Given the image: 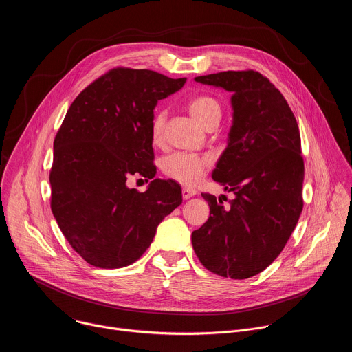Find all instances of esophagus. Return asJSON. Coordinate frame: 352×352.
I'll use <instances>...</instances> for the list:
<instances>
[{"instance_id": "esophagus-1", "label": "esophagus", "mask_w": 352, "mask_h": 352, "mask_svg": "<svg viewBox=\"0 0 352 352\" xmlns=\"http://www.w3.org/2000/svg\"><path fill=\"white\" fill-rule=\"evenodd\" d=\"M196 195V190L195 189H192V188H182V197L186 200V199H189V197H192V196H195Z\"/></svg>"}]
</instances>
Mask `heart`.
I'll return each instance as SVG.
<instances>
[{
	"label": "heart",
	"instance_id": "obj_1",
	"mask_svg": "<svg viewBox=\"0 0 352 352\" xmlns=\"http://www.w3.org/2000/svg\"><path fill=\"white\" fill-rule=\"evenodd\" d=\"M186 109L190 117L204 129L216 128L221 120V107L217 100L208 94L195 96L188 100ZM166 116L163 111H156L150 122V140L155 146H160L164 140ZM210 166V160L204 156L190 153H173L162 163V171L170 179L182 185L192 186L205 175Z\"/></svg>",
	"mask_w": 352,
	"mask_h": 352
}]
</instances>
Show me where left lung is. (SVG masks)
Here are the masks:
<instances>
[{"mask_svg":"<svg viewBox=\"0 0 352 352\" xmlns=\"http://www.w3.org/2000/svg\"><path fill=\"white\" fill-rule=\"evenodd\" d=\"M195 80L232 93L228 143L212 177L235 197L224 208L216 196L202 193L210 217L192 232V245L208 270L249 278L281 254L302 212L299 128L284 96L256 71H226Z\"/></svg>","mask_w":352,"mask_h":352,"instance_id":"left-lung-1","label":"left lung"}]
</instances>
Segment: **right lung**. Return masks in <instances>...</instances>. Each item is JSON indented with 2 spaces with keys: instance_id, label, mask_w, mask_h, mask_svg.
Instances as JSON below:
<instances>
[{
  "instance_id": "1",
  "label": "right lung",
  "mask_w": 352,
  "mask_h": 352,
  "mask_svg": "<svg viewBox=\"0 0 352 352\" xmlns=\"http://www.w3.org/2000/svg\"><path fill=\"white\" fill-rule=\"evenodd\" d=\"M186 78L114 68L74 100L54 139L52 210L67 241L89 265L120 269L136 262L157 226L182 204L181 186L155 179L150 122L157 102ZM131 175L153 179L144 192Z\"/></svg>"
}]
</instances>
